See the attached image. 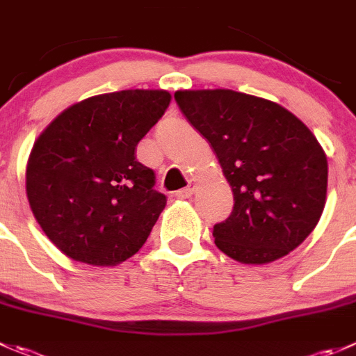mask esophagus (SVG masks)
<instances>
[{"label": "esophagus", "instance_id": "34e87169", "mask_svg": "<svg viewBox=\"0 0 356 356\" xmlns=\"http://www.w3.org/2000/svg\"><path fill=\"white\" fill-rule=\"evenodd\" d=\"M195 189H196V182H195V181H189L188 188H184V189H179V191L175 193V196H177L179 200L191 198V196H193V193H195Z\"/></svg>", "mask_w": 356, "mask_h": 356}]
</instances>
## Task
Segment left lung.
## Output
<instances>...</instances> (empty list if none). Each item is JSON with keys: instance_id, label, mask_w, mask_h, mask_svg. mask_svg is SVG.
<instances>
[{"instance_id": "obj_1", "label": "left lung", "mask_w": 356, "mask_h": 356, "mask_svg": "<svg viewBox=\"0 0 356 356\" xmlns=\"http://www.w3.org/2000/svg\"><path fill=\"white\" fill-rule=\"evenodd\" d=\"M174 97L233 189V212L213 226L217 248L241 264L273 262L298 248L327 198L329 165L312 130L277 102L227 88Z\"/></svg>"}]
</instances>
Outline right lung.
Masks as SVG:
<instances>
[{
	"mask_svg": "<svg viewBox=\"0 0 356 356\" xmlns=\"http://www.w3.org/2000/svg\"><path fill=\"white\" fill-rule=\"evenodd\" d=\"M167 90H122L79 101L34 143L26 193L48 240L72 261L116 266L146 243L167 198L136 158L167 111Z\"/></svg>",
	"mask_w": 356,
	"mask_h": 356,
	"instance_id": "1",
	"label": "right lung"
}]
</instances>
